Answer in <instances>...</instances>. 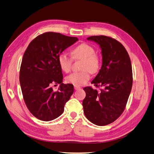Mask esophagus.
Instances as JSON below:
<instances>
[{
	"mask_svg": "<svg viewBox=\"0 0 154 154\" xmlns=\"http://www.w3.org/2000/svg\"><path fill=\"white\" fill-rule=\"evenodd\" d=\"M74 89H75V90H79L81 89V88L79 86H74Z\"/></svg>",
	"mask_w": 154,
	"mask_h": 154,
	"instance_id": "1",
	"label": "esophagus"
}]
</instances>
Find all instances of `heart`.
I'll use <instances>...</instances> for the list:
<instances>
[{
  "label": "heart",
  "instance_id": "b5f03b06",
  "mask_svg": "<svg viewBox=\"0 0 154 154\" xmlns=\"http://www.w3.org/2000/svg\"><path fill=\"white\" fill-rule=\"evenodd\" d=\"M72 58L75 60H82L80 72H73L66 77V81L75 86H81L86 84L91 77L90 72L92 73L98 72L100 68V60L95 54L94 49L88 44H81L71 51ZM58 64L62 71L68 72L72 67V59L66 54L61 53L58 58Z\"/></svg>",
  "mask_w": 154,
  "mask_h": 154
}]
</instances>
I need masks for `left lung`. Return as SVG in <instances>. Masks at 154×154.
<instances>
[{"instance_id":"8db88e82","label":"left lung","mask_w":154,"mask_h":154,"mask_svg":"<svg viewBox=\"0 0 154 154\" xmlns=\"http://www.w3.org/2000/svg\"><path fill=\"white\" fill-rule=\"evenodd\" d=\"M100 45L102 65L91 82L100 91L91 87L84 90V112L88 120L97 126L114 122L124 110L133 85L132 66L126 49L117 40L105 35L87 38Z\"/></svg>"}]
</instances>
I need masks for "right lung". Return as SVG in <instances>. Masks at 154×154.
<instances>
[{
    "label": "right lung",
    "mask_w": 154,
    "mask_h": 154,
    "mask_svg": "<svg viewBox=\"0 0 154 154\" xmlns=\"http://www.w3.org/2000/svg\"><path fill=\"white\" fill-rule=\"evenodd\" d=\"M78 41L60 33L45 32L34 38L23 57L20 82L25 103L36 118L50 121L58 117L73 93V86L64 84L58 58ZM60 83L54 92L52 85Z\"/></svg>",
    "instance_id": "add662e5"
}]
</instances>
